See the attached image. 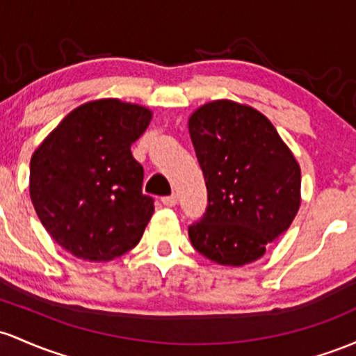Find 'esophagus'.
Instances as JSON below:
<instances>
[{
	"label": "esophagus",
	"instance_id": "obj_1",
	"mask_svg": "<svg viewBox=\"0 0 356 356\" xmlns=\"http://www.w3.org/2000/svg\"><path fill=\"white\" fill-rule=\"evenodd\" d=\"M162 202H163V204H165V206H169V208H172V206L177 204V196H175V194H170V196L162 197Z\"/></svg>",
	"mask_w": 356,
	"mask_h": 356
}]
</instances>
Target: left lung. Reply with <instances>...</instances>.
Wrapping results in <instances>:
<instances>
[{"label": "left lung", "mask_w": 356, "mask_h": 356, "mask_svg": "<svg viewBox=\"0 0 356 356\" xmlns=\"http://www.w3.org/2000/svg\"><path fill=\"white\" fill-rule=\"evenodd\" d=\"M189 134L208 189L206 213L189 226L191 243L220 265L259 260L299 211L298 160L270 121L235 101L196 109Z\"/></svg>", "instance_id": "obj_1"}]
</instances>
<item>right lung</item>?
<instances>
[{"instance_id": "add662e5", "label": "right lung", "mask_w": 356, "mask_h": 356, "mask_svg": "<svg viewBox=\"0 0 356 356\" xmlns=\"http://www.w3.org/2000/svg\"><path fill=\"white\" fill-rule=\"evenodd\" d=\"M152 113L120 99L70 111L30 160V197L49 235L74 257L108 261L131 250L154 214L131 143Z\"/></svg>"}]
</instances>
